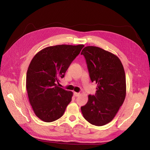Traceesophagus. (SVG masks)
<instances>
[{
    "label": "esophagus",
    "mask_w": 150,
    "mask_h": 150,
    "mask_svg": "<svg viewBox=\"0 0 150 150\" xmlns=\"http://www.w3.org/2000/svg\"><path fill=\"white\" fill-rule=\"evenodd\" d=\"M80 95V93H76V92H74V96H75V97H78V96H79Z\"/></svg>",
    "instance_id": "obj_1"
}]
</instances>
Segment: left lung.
<instances>
[{"instance_id": "8db88e82", "label": "left lung", "mask_w": 150, "mask_h": 150, "mask_svg": "<svg viewBox=\"0 0 150 150\" xmlns=\"http://www.w3.org/2000/svg\"><path fill=\"white\" fill-rule=\"evenodd\" d=\"M86 59L92 82L97 84L95 95L81 108L85 120L95 126L111 121L126 97V76L120 59L112 53L96 46H86L81 53Z\"/></svg>"}]
</instances>
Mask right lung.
Wrapping results in <instances>:
<instances>
[{"instance_id":"right-lung-1","label":"right lung","mask_w":150,"mask_h":150,"mask_svg":"<svg viewBox=\"0 0 150 150\" xmlns=\"http://www.w3.org/2000/svg\"><path fill=\"white\" fill-rule=\"evenodd\" d=\"M84 46H49L32 59L27 72L26 89L30 105L40 120L52 122L64 114L73 93L59 87V81Z\"/></svg>"}]
</instances>
